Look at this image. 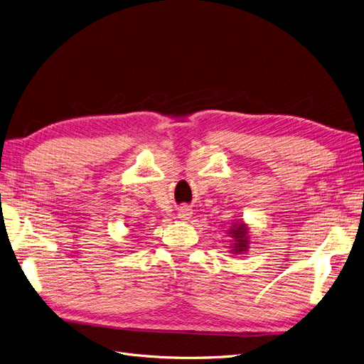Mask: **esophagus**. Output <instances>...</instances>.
<instances>
[{"mask_svg": "<svg viewBox=\"0 0 364 364\" xmlns=\"http://www.w3.org/2000/svg\"><path fill=\"white\" fill-rule=\"evenodd\" d=\"M192 217V210L187 207V205H183V207H180L178 210V218L181 220H188Z\"/></svg>", "mask_w": 364, "mask_h": 364, "instance_id": "obj_1", "label": "esophagus"}]
</instances>
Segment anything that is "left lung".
I'll return each instance as SVG.
<instances>
[{"instance_id": "8db88e82", "label": "left lung", "mask_w": 364, "mask_h": 364, "mask_svg": "<svg viewBox=\"0 0 364 364\" xmlns=\"http://www.w3.org/2000/svg\"><path fill=\"white\" fill-rule=\"evenodd\" d=\"M250 228L244 221H235L228 230L229 236L232 238L230 252L232 255H244L250 248Z\"/></svg>"}]
</instances>
